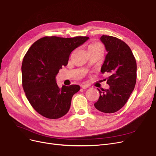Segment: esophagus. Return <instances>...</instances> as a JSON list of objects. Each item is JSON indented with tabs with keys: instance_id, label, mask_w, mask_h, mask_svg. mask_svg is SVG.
Instances as JSON below:
<instances>
[{
	"instance_id": "1",
	"label": "esophagus",
	"mask_w": 156,
	"mask_h": 156,
	"mask_svg": "<svg viewBox=\"0 0 156 156\" xmlns=\"http://www.w3.org/2000/svg\"><path fill=\"white\" fill-rule=\"evenodd\" d=\"M88 85H81V88H82L83 89H86L87 88H88Z\"/></svg>"
}]
</instances>
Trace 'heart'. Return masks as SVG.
I'll use <instances>...</instances> for the list:
<instances>
[{
  "label": "heart",
  "mask_w": 156,
  "mask_h": 156,
  "mask_svg": "<svg viewBox=\"0 0 156 156\" xmlns=\"http://www.w3.org/2000/svg\"><path fill=\"white\" fill-rule=\"evenodd\" d=\"M99 49H102L104 50L103 45L99 42H95L90 45L88 47V50H99Z\"/></svg>",
  "instance_id": "heart-1"
}]
</instances>
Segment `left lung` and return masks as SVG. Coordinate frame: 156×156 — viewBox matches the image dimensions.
Masks as SVG:
<instances>
[{"instance_id": "8db88e82", "label": "left lung", "mask_w": 156, "mask_h": 156, "mask_svg": "<svg viewBox=\"0 0 156 156\" xmlns=\"http://www.w3.org/2000/svg\"><path fill=\"white\" fill-rule=\"evenodd\" d=\"M101 40L108 52L101 70L111 75L105 79L109 88L98 89L100 97L94 106L102 112L113 113L123 107L133 90L136 62L131 48L122 40L109 35H102Z\"/></svg>"}]
</instances>
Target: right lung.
I'll list each match as a JSON object with an SVG mask.
<instances>
[{"label": "right lung", "instance_id": "add662e5", "mask_svg": "<svg viewBox=\"0 0 156 156\" xmlns=\"http://www.w3.org/2000/svg\"><path fill=\"white\" fill-rule=\"evenodd\" d=\"M44 37L33 44L24 55L22 66V85L31 105L38 114L48 119H58L66 114L77 85L59 88L55 76L68 64L71 52L88 39Z\"/></svg>", "mask_w": 156, "mask_h": 156}]
</instances>
